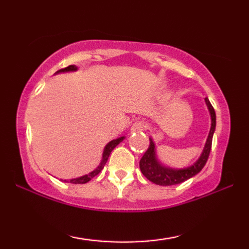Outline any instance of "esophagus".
Wrapping results in <instances>:
<instances>
[{
	"mask_svg": "<svg viewBox=\"0 0 249 249\" xmlns=\"http://www.w3.org/2000/svg\"><path fill=\"white\" fill-rule=\"evenodd\" d=\"M147 128V124L144 121H135L134 124L131 125V131H144Z\"/></svg>",
	"mask_w": 249,
	"mask_h": 249,
	"instance_id": "esophagus-1",
	"label": "esophagus"
}]
</instances>
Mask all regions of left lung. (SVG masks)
Returning a JSON list of instances; mask_svg holds the SVG:
<instances>
[{
	"mask_svg": "<svg viewBox=\"0 0 249 249\" xmlns=\"http://www.w3.org/2000/svg\"><path fill=\"white\" fill-rule=\"evenodd\" d=\"M205 102L207 104V107H209L210 110L211 119H212V125H211L210 135L209 137H207L205 147L203 149V153L202 155H200V158L197 160L195 164L189 166V168L179 169V170L165 168V166H162L160 164L158 160H156L155 145L152 139H149V146L147 151L145 152V154L142 155L141 161H139V168H141V171L142 175L149 180V181H152L153 183H156V185H160V186L178 185V183L186 181L187 179L192 178V177L197 175V173L204 168V165L206 164L207 159H209L210 156L211 148H212V139H213L214 130H215L216 117H215V111H214L212 104L210 103L209 98H205Z\"/></svg>",
	"mask_w": 249,
	"mask_h": 249,
	"instance_id": "left-lung-1",
	"label": "left lung"
}]
</instances>
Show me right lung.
Segmentation results:
<instances>
[{
    "label": "right lung",
    "instance_id": "add662e5",
    "mask_svg": "<svg viewBox=\"0 0 249 249\" xmlns=\"http://www.w3.org/2000/svg\"><path fill=\"white\" fill-rule=\"evenodd\" d=\"M74 70H77V67L76 66H69V67H67V68H63V69H60L59 71H57V72H66V71H74ZM124 137H120V138H118V139H114V141L110 142L107 146H105L104 152H103V160H102L101 164L98 165V168L96 170H94V171L90 172L89 175L80 177V178L71 179V180H69V181L64 180V181L70 182V183H86V182L89 181V180L93 179L94 177H96L98 173H100L102 170H103L105 163H107L108 156H110V154H111V152L113 151V148L119 144V142H121L122 141H124Z\"/></svg>",
    "mask_w": 249,
    "mask_h": 249
}]
</instances>
